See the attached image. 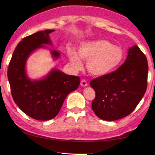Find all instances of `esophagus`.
Masks as SVG:
<instances>
[{"label": "esophagus", "instance_id": "34e87169", "mask_svg": "<svg viewBox=\"0 0 155 155\" xmlns=\"http://www.w3.org/2000/svg\"><path fill=\"white\" fill-rule=\"evenodd\" d=\"M87 81H85V80H82L81 81V85L82 86V87H86V86H87Z\"/></svg>", "mask_w": 155, "mask_h": 155}]
</instances>
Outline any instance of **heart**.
Listing matches in <instances>:
<instances>
[{"label": "heart", "mask_w": 155, "mask_h": 155, "mask_svg": "<svg viewBox=\"0 0 155 155\" xmlns=\"http://www.w3.org/2000/svg\"><path fill=\"white\" fill-rule=\"evenodd\" d=\"M68 55L74 70L81 69V59L87 61L86 68L91 75L103 77L114 72L122 64L124 52L122 47L114 45L110 41L97 40L81 44L78 54L74 50L68 48Z\"/></svg>", "instance_id": "obj_1"}]
</instances>
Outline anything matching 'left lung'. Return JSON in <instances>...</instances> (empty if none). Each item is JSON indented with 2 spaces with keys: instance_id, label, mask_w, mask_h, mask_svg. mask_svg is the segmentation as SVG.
I'll return each instance as SVG.
<instances>
[{
  "instance_id": "1",
  "label": "left lung",
  "mask_w": 155,
  "mask_h": 155,
  "mask_svg": "<svg viewBox=\"0 0 155 155\" xmlns=\"http://www.w3.org/2000/svg\"><path fill=\"white\" fill-rule=\"evenodd\" d=\"M148 72L146 55L137 46H132L118 69L90 82L96 92L91 103L95 114L114 121L131 114L146 91Z\"/></svg>"
}]
</instances>
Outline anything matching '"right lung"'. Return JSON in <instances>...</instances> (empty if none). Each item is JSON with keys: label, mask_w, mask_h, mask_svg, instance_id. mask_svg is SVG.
<instances>
[{"label": "right lung", "mask_w": 155, "mask_h": 155, "mask_svg": "<svg viewBox=\"0 0 155 155\" xmlns=\"http://www.w3.org/2000/svg\"><path fill=\"white\" fill-rule=\"evenodd\" d=\"M54 31H38L23 38L13 53L7 71L15 103L25 114L42 121L54 118L67 96L80 84L78 77L68 75L56 68L40 80H31L27 76L28 58L37 49L52 45L49 34ZM51 53L54 59L60 57L56 50H51Z\"/></svg>", "instance_id": "right-lung-1"}]
</instances>
